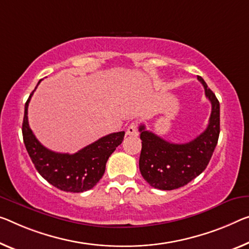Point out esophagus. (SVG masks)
Wrapping results in <instances>:
<instances>
[{"instance_id": "esophagus-1", "label": "esophagus", "mask_w": 249, "mask_h": 249, "mask_svg": "<svg viewBox=\"0 0 249 249\" xmlns=\"http://www.w3.org/2000/svg\"><path fill=\"white\" fill-rule=\"evenodd\" d=\"M127 135L128 136H137L138 135V124L136 122L130 124L127 128Z\"/></svg>"}]
</instances>
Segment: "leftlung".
Masks as SVG:
<instances>
[{"label": "left lung", "instance_id": "1", "mask_svg": "<svg viewBox=\"0 0 249 249\" xmlns=\"http://www.w3.org/2000/svg\"><path fill=\"white\" fill-rule=\"evenodd\" d=\"M198 80L205 88V94L212 103L209 124L196 139L187 143H171L154 132L139 127L142 148L139 169L149 185L161 190H173L187 185L206 169L218 142L220 132L219 101L208 89L201 76Z\"/></svg>", "mask_w": 249, "mask_h": 249}]
</instances>
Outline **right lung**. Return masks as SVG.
I'll return each instance as SVG.
<instances>
[{
  "mask_svg": "<svg viewBox=\"0 0 249 249\" xmlns=\"http://www.w3.org/2000/svg\"><path fill=\"white\" fill-rule=\"evenodd\" d=\"M40 82L41 80L36 87ZM34 91L25 103L22 133L36 169L49 183L67 193H83L93 188L105 174L109 157L124 140V131L102 137L73 155L49 150L42 146L29 125L28 107Z\"/></svg>",
  "mask_w": 249,
  "mask_h": 249,
  "instance_id": "add662e5",
  "label": "right lung"
}]
</instances>
